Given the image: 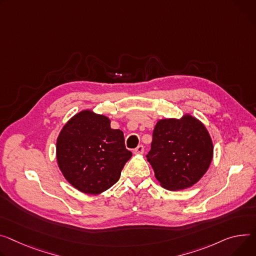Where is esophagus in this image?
Wrapping results in <instances>:
<instances>
[{"mask_svg": "<svg viewBox=\"0 0 256 256\" xmlns=\"http://www.w3.org/2000/svg\"><path fill=\"white\" fill-rule=\"evenodd\" d=\"M134 154H143L144 153V146L143 145H138L136 148L134 149Z\"/></svg>", "mask_w": 256, "mask_h": 256, "instance_id": "34e87169", "label": "esophagus"}]
</instances>
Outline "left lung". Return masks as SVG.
Instances as JSON below:
<instances>
[{
	"label": "left lung",
	"mask_w": 256,
	"mask_h": 256,
	"mask_svg": "<svg viewBox=\"0 0 256 256\" xmlns=\"http://www.w3.org/2000/svg\"><path fill=\"white\" fill-rule=\"evenodd\" d=\"M212 156L214 145L206 128L187 114L182 120L156 124L146 157L162 187L178 191L196 184L207 172Z\"/></svg>",
	"instance_id": "1"
}]
</instances>
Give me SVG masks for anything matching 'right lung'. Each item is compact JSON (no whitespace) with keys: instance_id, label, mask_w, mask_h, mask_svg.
<instances>
[{"instance_id":"1","label":"right lung","mask_w":256,"mask_h":256,"mask_svg":"<svg viewBox=\"0 0 256 256\" xmlns=\"http://www.w3.org/2000/svg\"><path fill=\"white\" fill-rule=\"evenodd\" d=\"M57 161L64 178L76 189L96 195L120 178L132 152L124 132L110 128V120L84 110L69 120L57 138Z\"/></svg>"}]
</instances>
